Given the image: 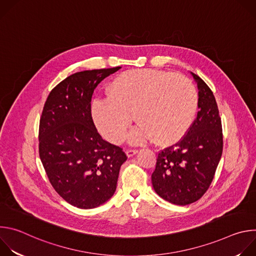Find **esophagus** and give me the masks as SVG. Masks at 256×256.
Instances as JSON below:
<instances>
[{"mask_svg":"<svg viewBox=\"0 0 256 256\" xmlns=\"http://www.w3.org/2000/svg\"><path fill=\"white\" fill-rule=\"evenodd\" d=\"M138 153V150H128L126 151V156L128 157V158H130V157H132L134 155H136Z\"/></svg>","mask_w":256,"mask_h":256,"instance_id":"esophagus-1","label":"esophagus"}]
</instances>
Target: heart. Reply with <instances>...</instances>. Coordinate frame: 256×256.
Here are the masks:
<instances>
[{
    "mask_svg": "<svg viewBox=\"0 0 256 256\" xmlns=\"http://www.w3.org/2000/svg\"><path fill=\"white\" fill-rule=\"evenodd\" d=\"M198 107V94L184 75L157 70H132L118 76L108 97L94 101L92 116L98 132L108 142H120L134 114L138 122L128 134L132 144L153 138L172 144L186 136Z\"/></svg>",
    "mask_w": 256,
    "mask_h": 256,
    "instance_id": "heart-1",
    "label": "heart"
}]
</instances>
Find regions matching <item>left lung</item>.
I'll list each match as a JSON object with an SVG mask.
<instances>
[{
    "label": "left lung",
    "instance_id": "1",
    "mask_svg": "<svg viewBox=\"0 0 256 256\" xmlns=\"http://www.w3.org/2000/svg\"><path fill=\"white\" fill-rule=\"evenodd\" d=\"M198 89V116L180 142L158 154L152 184L165 200L186 206L210 188L223 152L221 118L210 87L190 72Z\"/></svg>",
    "mask_w": 256,
    "mask_h": 256
}]
</instances>
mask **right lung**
I'll list each match as a JSON object with an SVG mask.
<instances>
[{"instance_id": "right-lung-1", "label": "right lung", "mask_w": 256, "mask_h": 256, "mask_svg": "<svg viewBox=\"0 0 256 256\" xmlns=\"http://www.w3.org/2000/svg\"><path fill=\"white\" fill-rule=\"evenodd\" d=\"M120 66L70 75L50 93L40 122V157L54 190L70 204L94 208L116 190L128 157L104 140L91 116L97 85Z\"/></svg>"}]
</instances>
